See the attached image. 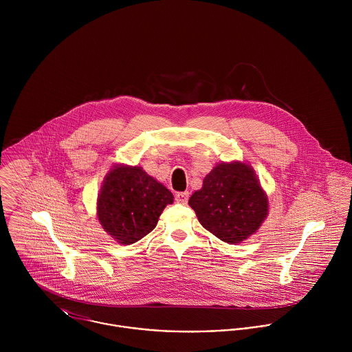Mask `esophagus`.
Instances as JSON below:
<instances>
[{"label":"esophagus","mask_w":352,"mask_h":352,"mask_svg":"<svg viewBox=\"0 0 352 352\" xmlns=\"http://www.w3.org/2000/svg\"><path fill=\"white\" fill-rule=\"evenodd\" d=\"M188 198H190V194H188V192H179V194H176V201H177V203L186 204V203L188 201Z\"/></svg>","instance_id":"obj_1"}]
</instances>
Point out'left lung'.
<instances>
[{
	"mask_svg": "<svg viewBox=\"0 0 352 352\" xmlns=\"http://www.w3.org/2000/svg\"><path fill=\"white\" fill-rule=\"evenodd\" d=\"M188 204L201 226L228 244L247 240L268 215V198L253 168L239 161L217 164Z\"/></svg>",
	"mask_w": 352,
	"mask_h": 352,
	"instance_id": "left-lung-1",
	"label": "left lung"
}]
</instances>
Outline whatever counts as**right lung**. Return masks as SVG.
Listing matches in <instances>:
<instances>
[{"label":"right lung","mask_w":352,"mask_h":352,"mask_svg":"<svg viewBox=\"0 0 352 352\" xmlns=\"http://www.w3.org/2000/svg\"><path fill=\"white\" fill-rule=\"evenodd\" d=\"M172 192L141 166L116 165L105 176L98 198L102 229L118 243L130 245L155 228Z\"/></svg>","instance_id":"add662e5"}]
</instances>
